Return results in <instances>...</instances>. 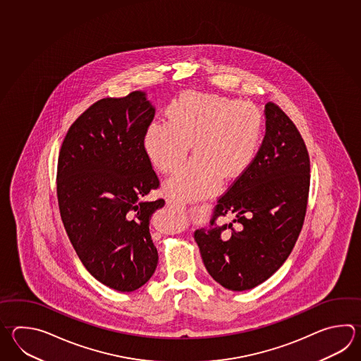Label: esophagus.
Instances as JSON below:
<instances>
[{"mask_svg":"<svg viewBox=\"0 0 361 361\" xmlns=\"http://www.w3.org/2000/svg\"><path fill=\"white\" fill-rule=\"evenodd\" d=\"M166 202H167V204H169V206L175 207V208H181L180 203H178L177 200H175V199L169 198Z\"/></svg>","mask_w":361,"mask_h":361,"instance_id":"esophagus-1","label":"esophagus"}]
</instances>
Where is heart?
Listing matches in <instances>:
<instances>
[{
	"label": "heart",
	"mask_w": 361,
	"mask_h": 361,
	"mask_svg": "<svg viewBox=\"0 0 361 361\" xmlns=\"http://www.w3.org/2000/svg\"><path fill=\"white\" fill-rule=\"evenodd\" d=\"M264 133V114L253 104L225 96L189 92L169 106L167 122L147 126L142 147L161 173L184 163L189 144L194 159L164 184V192L195 200L214 192L221 177L243 175L257 155Z\"/></svg>",
	"instance_id": "heart-1"
}]
</instances>
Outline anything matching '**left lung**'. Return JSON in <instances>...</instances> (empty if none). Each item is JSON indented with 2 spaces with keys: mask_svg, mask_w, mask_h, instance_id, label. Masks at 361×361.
Wrapping results in <instances>:
<instances>
[{
  "mask_svg": "<svg viewBox=\"0 0 361 361\" xmlns=\"http://www.w3.org/2000/svg\"><path fill=\"white\" fill-rule=\"evenodd\" d=\"M266 133L253 163L194 233L207 271L242 292L269 279L295 247L307 208L310 157L301 133L276 104L265 105ZM233 214L230 224H217Z\"/></svg>",
  "mask_w": 361,
  "mask_h": 361,
  "instance_id": "1",
  "label": "left lung"
}]
</instances>
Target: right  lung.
Listing matches in <instances>:
<instances>
[{"label":"right lung","instance_id":"right-lung-1","mask_svg":"<svg viewBox=\"0 0 361 361\" xmlns=\"http://www.w3.org/2000/svg\"><path fill=\"white\" fill-rule=\"evenodd\" d=\"M154 114L141 91L102 99L75 119L60 149L56 192L66 234L87 271L118 292L142 287L158 264L149 224L164 200H144L159 180L142 147Z\"/></svg>","mask_w":361,"mask_h":361}]
</instances>
